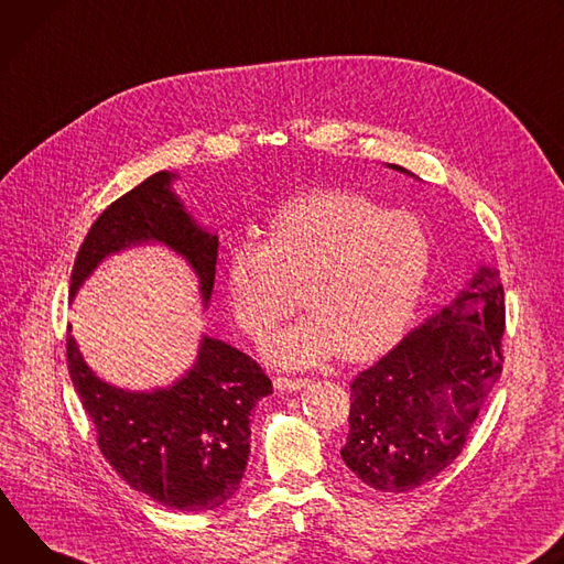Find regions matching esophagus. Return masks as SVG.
I'll list each match as a JSON object with an SVG mask.
<instances>
[{
  "mask_svg": "<svg viewBox=\"0 0 564 564\" xmlns=\"http://www.w3.org/2000/svg\"><path fill=\"white\" fill-rule=\"evenodd\" d=\"M308 386V379H291V377H278L275 379V388L282 392H295Z\"/></svg>",
  "mask_w": 564,
  "mask_h": 564,
  "instance_id": "34e87169",
  "label": "esophagus"
}]
</instances>
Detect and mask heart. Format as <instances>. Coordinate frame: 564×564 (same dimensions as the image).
I'll return each mask as SVG.
<instances>
[{"mask_svg":"<svg viewBox=\"0 0 564 564\" xmlns=\"http://www.w3.org/2000/svg\"><path fill=\"white\" fill-rule=\"evenodd\" d=\"M432 246L421 221L360 195L321 191L286 202L269 226V246L239 243L228 262L237 323L264 338L300 304L311 311L269 343L284 367L316 365L336 351L367 360L408 327Z\"/></svg>","mask_w":564,"mask_h":564,"instance_id":"heart-1","label":"heart"}]
</instances>
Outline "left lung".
<instances>
[{"mask_svg":"<svg viewBox=\"0 0 564 564\" xmlns=\"http://www.w3.org/2000/svg\"><path fill=\"white\" fill-rule=\"evenodd\" d=\"M505 329V289L481 267L453 304L351 381L347 468L386 492L414 490L448 468L502 377Z\"/></svg>","mask_w":564,"mask_h":564,"instance_id":"8db88e82","label":"left lung"}]
</instances>
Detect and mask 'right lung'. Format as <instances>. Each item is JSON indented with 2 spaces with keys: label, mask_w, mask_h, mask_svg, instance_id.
<instances>
[{
  "label": "right lung",
  "mask_w": 564,
  "mask_h": 564,
  "mask_svg": "<svg viewBox=\"0 0 564 564\" xmlns=\"http://www.w3.org/2000/svg\"><path fill=\"white\" fill-rule=\"evenodd\" d=\"M170 178L161 170L100 213L76 256L72 295L109 253L163 241L191 262L208 302L219 241L183 213ZM67 365L102 457L134 490L191 513L213 511L235 495L250 455V412L273 394L258 360L204 338L195 367L172 388L128 392L96 377L67 327Z\"/></svg>",
  "instance_id": "obj_1"
}]
</instances>
